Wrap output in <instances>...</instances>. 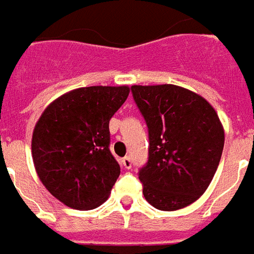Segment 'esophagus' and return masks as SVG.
Returning <instances> with one entry per match:
<instances>
[{
  "instance_id": "1",
  "label": "esophagus",
  "mask_w": 254,
  "mask_h": 254,
  "mask_svg": "<svg viewBox=\"0 0 254 254\" xmlns=\"http://www.w3.org/2000/svg\"><path fill=\"white\" fill-rule=\"evenodd\" d=\"M122 165L125 169H130L132 167V159L129 158V156H125L124 159H122Z\"/></svg>"
}]
</instances>
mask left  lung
<instances>
[{
  "mask_svg": "<svg viewBox=\"0 0 254 254\" xmlns=\"http://www.w3.org/2000/svg\"><path fill=\"white\" fill-rule=\"evenodd\" d=\"M148 127V162L138 171L145 200L177 211L207 190L223 152L216 111L200 95L173 84L132 85Z\"/></svg>",
  "mask_w": 254,
  "mask_h": 254,
  "instance_id": "1",
  "label": "left lung"
}]
</instances>
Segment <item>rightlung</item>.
<instances>
[{
	"instance_id": "1",
	"label": "right lung",
	"mask_w": 254,
	"mask_h": 254,
	"mask_svg": "<svg viewBox=\"0 0 254 254\" xmlns=\"http://www.w3.org/2000/svg\"><path fill=\"white\" fill-rule=\"evenodd\" d=\"M129 87L73 89L47 106L32 133V159L42 184L74 209H92L107 200L120 177L110 152L111 117Z\"/></svg>"
}]
</instances>
